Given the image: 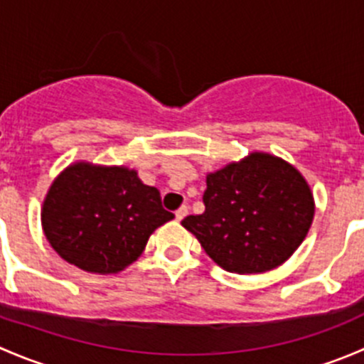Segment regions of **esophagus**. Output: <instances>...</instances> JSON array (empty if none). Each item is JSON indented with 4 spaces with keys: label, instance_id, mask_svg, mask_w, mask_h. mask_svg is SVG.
Here are the masks:
<instances>
[{
    "label": "esophagus",
    "instance_id": "34e87169",
    "mask_svg": "<svg viewBox=\"0 0 364 364\" xmlns=\"http://www.w3.org/2000/svg\"><path fill=\"white\" fill-rule=\"evenodd\" d=\"M186 215H188V205H181V208L176 211V220H183Z\"/></svg>",
    "mask_w": 364,
    "mask_h": 364
}]
</instances>
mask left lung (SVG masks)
I'll return each instance as SVG.
<instances>
[{"label": "left lung", "instance_id": "1", "mask_svg": "<svg viewBox=\"0 0 364 364\" xmlns=\"http://www.w3.org/2000/svg\"><path fill=\"white\" fill-rule=\"evenodd\" d=\"M203 215L181 222L225 271L264 273L297 250L314 220V196L287 161L252 153L205 179Z\"/></svg>", "mask_w": 364, "mask_h": 364}]
</instances>
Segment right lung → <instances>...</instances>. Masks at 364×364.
Wrapping results in <instances>:
<instances>
[{
    "instance_id": "obj_1",
    "label": "right lung",
    "mask_w": 364,
    "mask_h": 364,
    "mask_svg": "<svg viewBox=\"0 0 364 364\" xmlns=\"http://www.w3.org/2000/svg\"><path fill=\"white\" fill-rule=\"evenodd\" d=\"M174 218L160 192L124 167L70 165L50 186L42 225L50 247L90 273H117L134 262L156 227Z\"/></svg>"
}]
</instances>
